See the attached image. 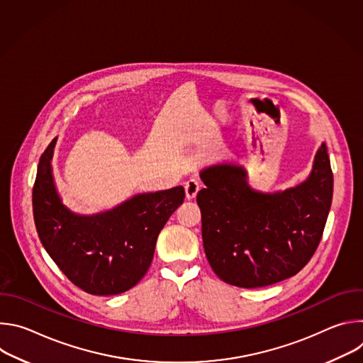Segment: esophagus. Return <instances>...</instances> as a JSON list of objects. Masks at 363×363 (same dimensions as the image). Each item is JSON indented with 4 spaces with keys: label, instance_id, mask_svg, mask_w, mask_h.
I'll list each match as a JSON object with an SVG mask.
<instances>
[{
    "label": "esophagus",
    "instance_id": "1",
    "mask_svg": "<svg viewBox=\"0 0 363 363\" xmlns=\"http://www.w3.org/2000/svg\"><path fill=\"white\" fill-rule=\"evenodd\" d=\"M184 188H185V195H186V199L191 201L196 196L198 191L201 189V184L196 181V179H188L185 184H184Z\"/></svg>",
    "mask_w": 363,
    "mask_h": 363
}]
</instances>
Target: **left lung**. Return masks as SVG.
Listing matches in <instances>:
<instances>
[{"mask_svg": "<svg viewBox=\"0 0 363 363\" xmlns=\"http://www.w3.org/2000/svg\"><path fill=\"white\" fill-rule=\"evenodd\" d=\"M196 195L206 260L225 283L255 289L297 274L315 254L333 195L326 145L301 184L276 192L252 189L247 171L216 164L199 172Z\"/></svg>", "mask_w": 363, "mask_h": 363, "instance_id": "obj_1", "label": "left lung"}]
</instances>
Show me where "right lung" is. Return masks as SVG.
Returning a JSON list of instances; mask_svg holds the SVG:
<instances>
[{"instance_id":"1","label":"right lung","mask_w":363,"mask_h":363,"mask_svg":"<svg viewBox=\"0 0 363 363\" xmlns=\"http://www.w3.org/2000/svg\"><path fill=\"white\" fill-rule=\"evenodd\" d=\"M57 138L41 155L33 188L40 241L66 277L94 296L121 294L146 274L158 235L184 202L175 186L138 194L115 208L80 216L63 203L51 169Z\"/></svg>"}]
</instances>
